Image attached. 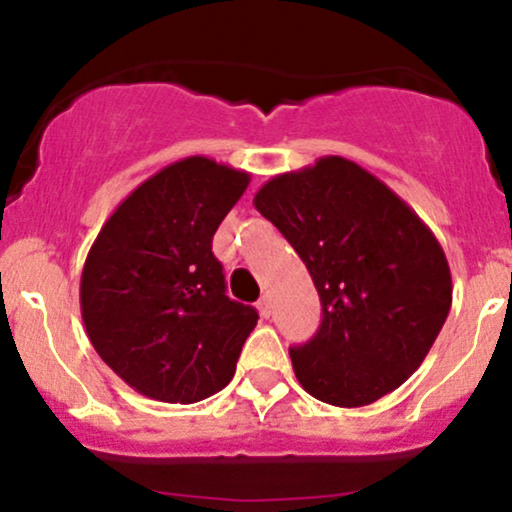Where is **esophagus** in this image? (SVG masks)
I'll return each mask as SVG.
<instances>
[{"instance_id":"34e87169","label":"esophagus","mask_w":512,"mask_h":512,"mask_svg":"<svg viewBox=\"0 0 512 512\" xmlns=\"http://www.w3.org/2000/svg\"><path fill=\"white\" fill-rule=\"evenodd\" d=\"M257 310H260L262 317L272 315V298H269L267 293H264V296L260 298V303H257Z\"/></svg>"}]
</instances>
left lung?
Here are the masks:
<instances>
[{
	"label": "left lung",
	"mask_w": 512,
	"mask_h": 512,
	"mask_svg": "<svg viewBox=\"0 0 512 512\" xmlns=\"http://www.w3.org/2000/svg\"><path fill=\"white\" fill-rule=\"evenodd\" d=\"M252 202L320 293V327L289 349L303 390L334 407H366L397 390L450 313V267L431 228L342 156L276 175Z\"/></svg>",
	"instance_id": "obj_1"
}]
</instances>
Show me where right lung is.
Returning <instances> with one entry per match:
<instances>
[{"mask_svg":"<svg viewBox=\"0 0 512 512\" xmlns=\"http://www.w3.org/2000/svg\"><path fill=\"white\" fill-rule=\"evenodd\" d=\"M250 173L207 156L170 163L113 211L81 272L93 349L142 395L195 404L236 373L257 310L226 296L211 252Z\"/></svg>","mask_w":512,"mask_h":512,"instance_id":"right-lung-1","label":"right lung"}]
</instances>
